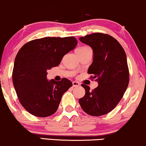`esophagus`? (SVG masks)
Here are the masks:
<instances>
[{
  "mask_svg": "<svg viewBox=\"0 0 146 146\" xmlns=\"http://www.w3.org/2000/svg\"><path fill=\"white\" fill-rule=\"evenodd\" d=\"M72 85H73V87L80 86V83H78V82H76V81H73L72 82Z\"/></svg>",
  "mask_w": 146,
  "mask_h": 146,
  "instance_id": "esophagus-1",
  "label": "esophagus"
}]
</instances>
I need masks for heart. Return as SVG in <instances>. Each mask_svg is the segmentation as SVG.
<instances>
[{
	"label": "heart",
	"instance_id": "1",
	"mask_svg": "<svg viewBox=\"0 0 146 146\" xmlns=\"http://www.w3.org/2000/svg\"><path fill=\"white\" fill-rule=\"evenodd\" d=\"M87 49H89L88 47H79V48H78L77 50H76V52H78V51H82V50H87Z\"/></svg>",
	"mask_w": 146,
	"mask_h": 146
}]
</instances>
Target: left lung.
<instances>
[{
	"label": "left lung",
	"instance_id": "8db88e82",
	"mask_svg": "<svg viewBox=\"0 0 146 146\" xmlns=\"http://www.w3.org/2000/svg\"><path fill=\"white\" fill-rule=\"evenodd\" d=\"M93 50V61L88 73L93 74L99 86L92 90L82 84L86 94L78 100L85 112L94 117L111 112L122 99L129 83L125 52L119 42L108 34L93 33L79 38Z\"/></svg>",
	"mask_w": 146,
	"mask_h": 146
}]
</instances>
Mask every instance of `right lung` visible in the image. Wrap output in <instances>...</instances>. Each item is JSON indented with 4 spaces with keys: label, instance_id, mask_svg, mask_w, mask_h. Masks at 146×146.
Listing matches in <instances>:
<instances>
[{
    "label": "right lung",
    "instance_id": "obj_1",
    "mask_svg": "<svg viewBox=\"0 0 146 146\" xmlns=\"http://www.w3.org/2000/svg\"><path fill=\"white\" fill-rule=\"evenodd\" d=\"M77 45L74 37H45L31 40L20 49L14 60L12 81L23 107L32 115L54 114L62 96L72 83L68 78L47 81V70L60 64Z\"/></svg>",
    "mask_w": 146,
    "mask_h": 146
}]
</instances>
